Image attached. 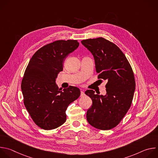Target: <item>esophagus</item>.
Returning <instances> with one entry per match:
<instances>
[{
    "label": "esophagus",
    "instance_id": "esophagus-1",
    "mask_svg": "<svg viewBox=\"0 0 158 158\" xmlns=\"http://www.w3.org/2000/svg\"><path fill=\"white\" fill-rule=\"evenodd\" d=\"M84 96H85V94H84V91H81V97H84Z\"/></svg>",
    "mask_w": 158,
    "mask_h": 158
}]
</instances>
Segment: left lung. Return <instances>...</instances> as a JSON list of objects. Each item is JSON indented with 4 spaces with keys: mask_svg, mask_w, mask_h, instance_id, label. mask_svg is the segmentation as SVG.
<instances>
[{
    "mask_svg": "<svg viewBox=\"0 0 158 158\" xmlns=\"http://www.w3.org/2000/svg\"><path fill=\"white\" fill-rule=\"evenodd\" d=\"M81 43L93 54L98 79L106 80V95L87 90L93 105L86 118L92 126L109 130L117 126L129 109L136 87L132 67L124 53L104 37L82 40Z\"/></svg>",
    "mask_w": 158,
    "mask_h": 158,
    "instance_id": "8db88e82",
    "label": "left lung"
}]
</instances>
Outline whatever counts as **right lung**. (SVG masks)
<instances>
[{
	"label": "right lung",
	"mask_w": 158,
	"mask_h": 158,
	"mask_svg": "<svg viewBox=\"0 0 158 158\" xmlns=\"http://www.w3.org/2000/svg\"><path fill=\"white\" fill-rule=\"evenodd\" d=\"M77 40H59L45 45L31 57L21 82L24 104L35 124L44 130L56 129L66 120L68 106L78 99V87L62 91L56 78L64 59L79 46Z\"/></svg>",
	"instance_id": "add662e5"
}]
</instances>
